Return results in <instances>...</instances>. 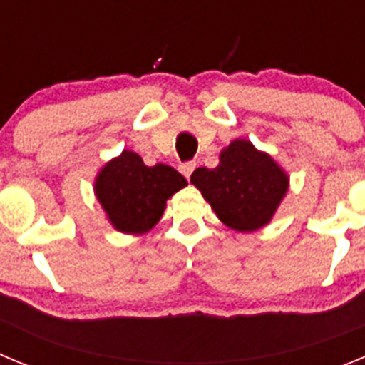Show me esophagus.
I'll list each match as a JSON object with an SVG mask.
<instances>
[{"label": "esophagus", "mask_w": 365, "mask_h": 365, "mask_svg": "<svg viewBox=\"0 0 365 365\" xmlns=\"http://www.w3.org/2000/svg\"><path fill=\"white\" fill-rule=\"evenodd\" d=\"M196 169V162H185L180 165V170H182V175L185 176L187 180L190 178V175H192V170Z\"/></svg>", "instance_id": "34e87169"}]
</instances>
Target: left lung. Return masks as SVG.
Segmentation results:
<instances>
[{
  "label": "left lung",
  "instance_id": "8db88e82",
  "mask_svg": "<svg viewBox=\"0 0 365 365\" xmlns=\"http://www.w3.org/2000/svg\"><path fill=\"white\" fill-rule=\"evenodd\" d=\"M190 183L227 227L252 232L271 222L289 189V176L267 153L247 140H235L220 153L218 167H200Z\"/></svg>",
  "mask_w": 365,
  "mask_h": 365
}]
</instances>
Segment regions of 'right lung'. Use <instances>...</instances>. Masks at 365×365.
I'll use <instances>...</instances> for the list:
<instances>
[{"mask_svg":"<svg viewBox=\"0 0 365 365\" xmlns=\"http://www.w3.org/2000/svg\"><path fill=\"white\" fill-rule=\"evenodd\" d=\"M185 185L187 180L173 167H147L136 153L123 150L101 167L94 192L114 229L143 235L160 222L167 200Z\"/></svg>","mask_w":365,"mask_h":365,"instance_id":"1","label":"right lung"}]
</instances>
